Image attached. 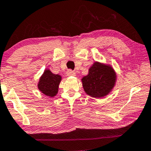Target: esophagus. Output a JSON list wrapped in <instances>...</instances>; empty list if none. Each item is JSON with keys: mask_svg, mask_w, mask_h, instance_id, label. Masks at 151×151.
Wrapping results in <instances>:
<instances>
[{"mask_svg": "<svg viewBox=\"0 0 151 151\" xmlns=\"http://www.w3.org/2000/svg\"><path fill=\"white\" fill-rule=\"evenodd\" d=\"M66 74H67L68 76H75L76 75L75 72L72 70H68L67 71Z\"/></svg>", "mask_w": 151, "mask_h": 151, "instance_id": "1", "label": "esophagus"}]
</instances>
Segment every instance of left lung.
Here are the masks:
<instances>
[{
    "label": "left lung",
    "mask_w": 151,
    "mask_h": 151,
    "mask_svg": "<svg viewBox=\"0 0 151 151\" xmlns=\"http://www.w3.org/2000/svg\"><path fill=\"white\" fill-rule=\"evenodd\" d=\"M116 73L111 66L95 62L89 69L88 75L82 78L83 87L87 94L101 98L109 94L114 88Z\"/></svg>",
    "instance_id": "8db88e82"
}]
</instances>
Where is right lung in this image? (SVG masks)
Here are the masks:
<instances>
[{
  "label": "right lung",
  "instance_id": "add662e5",
  "mask_svg": "<svg viewBox=\"0 0 151 151\" xmlns=\"http://www.w3.org/2000/svg\"><path fill=\"white\" fill-rule=\"evenodd\" d=\"M61 77L59 75H54L49 70H46L40 78L37 86L39 90L46 96H55L58 92L59 83Z\"/></svg>",
  "mask_w": 151,
  "mask_h": 151
}]
</instances>
